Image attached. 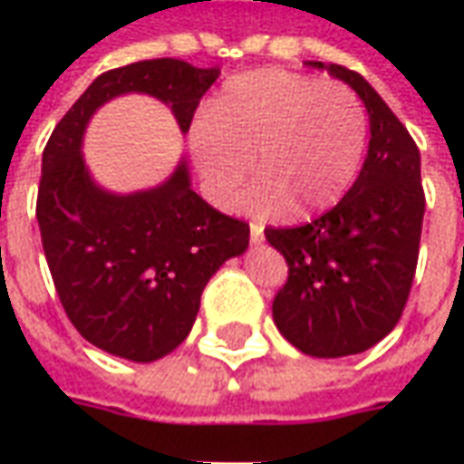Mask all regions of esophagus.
Listing matches in <instances>:
<instances>
[{
	"instance_id": "obj_1",
	"label": "esophagus",
	"mask_w": 464,
	"mask_h": 464,
	"mask_svg": "<svg viewBox=\"0 0 464 464\" xmlns=\"http://www.w3.org/2000/svg\"><path fill=\"white\" fill-rule=\"evenodd\" d=\"M251 241L253 243L263 241V226H261V223H251Z\"/></svg>"
}]
</instances>
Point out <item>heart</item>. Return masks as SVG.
I'll list each match as a JSON object with an SVG mask.
<instances>
[{
    "instance_id": "heart-1",
    "label": "heart",
    "mask_w": 464,
    "mask_h": 464,
    "mask_svg": "<svg viewBox=\"0 0 464 464\" xmlns=\"http://www.w3.org/2000/svg\"><path fill=\"white\" fill-rule=\"evenodd\" d=\"M365 141L368 114L350 86L281 69L231 76L191 131L193 161L216 201H236L253 159V203L291 221L341 201Z\"/></svg>"
}]
</instances>
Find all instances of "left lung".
Masks as SVG:
<instances>
[{"label":"left lung","mask_w":464,"mask_h":464,"mask_svg":"<svg viewBox=\"0 0 464 464\" xmlns=\"http://www.w3.org/2000/svg\"><path fill=\"white\" fill-rule=\"evenodd\" d=\"M308 64L345 82L365 104L368 156L335 208L298 228H266V241L288 263L273 321L305 355L345 358L382 341L402 315L425 193L418 146L378 92L345 66Z\"/></svg>","instance_id":"left-lung-1"}]
</instances>
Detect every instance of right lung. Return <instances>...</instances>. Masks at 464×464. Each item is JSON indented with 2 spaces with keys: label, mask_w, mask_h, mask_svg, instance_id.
Returning <instances> with one entry per match:
<instances>
[{
  "label": "right lung",
  "mask_w": 464,
  "mask_h": 464,
  "mask_svg": "<svg viewBox=\"0 0 464 464\" xmlns=\"http://www.w3.org/2000/svg\"><path fill=\"white\" fill-rule=\"evenodd\" d=\"M221 69L151 59L96 76L49 136L36 221L59 301L82 338L109 355L153 362L191 333L201 293L228 258L248 248V223L223 216L191 188L181 156L151 188H104L84 161L92 116L116 96L149 94L188 131Z\"/></svg>",
  "instance_id": "right-lung-1"
}]
</instances>
